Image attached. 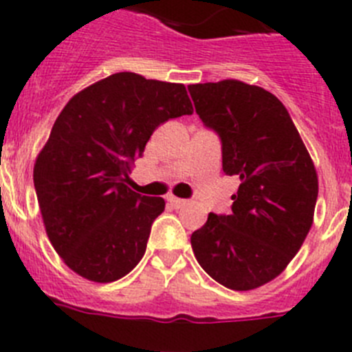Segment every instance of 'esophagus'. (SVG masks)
Instances as JSON below:
<instances>
[{
	"label": "esophagus",
	"mask_w": 352,
	"mask_h": 352,
	"mask_svg": "<svg viewBox=\"0 0 352 352\" xmlns=\"http://www.w3.org/2000/svg\"><path fill=\"white\" fill-rule=\"evenodd\" d=\"M167 201H169V204L173 208H176V210H178V208H183L186 204V201L185 199H179V197H174V195H170V197H167Z\"/></svg>",
	"instance_id": "34e87169"
}]
</instances>
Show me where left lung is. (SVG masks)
<instances>
[{
    "label": "left lung",
    "instance_id": "8db88e82",
    "mask_svg": "<svg viewBox=\"0 0 352 352\" xmlns=\"http://www.w3.org/2000/svg\"><path fill=\"white\" fill-rule=\"evenodd\" d=\"M195 113L219 133L222 169L238 176L231 214H208L192 232L201 268L232 291L280 275L314 222L317 173L296 126L275 95L241 80L188 86Z\"/></svg>",
    "mask_w": 352,
    "mask_h": 352
}]
</instances>
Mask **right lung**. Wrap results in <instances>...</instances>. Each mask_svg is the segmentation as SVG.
I'll list each match as a JSON object with an SVG mask.
<instances>
[{
	"instance_id": "add662e5",
	"label": "right lung",
	"mask_w": 352,
	"mask_h": 352,
	"mask_svg": "<svg viewBox=\"0 0 352 352\" xmlns=\"http://www.w3.org/2000/svg\"><path fill=\"white\" fill-rule=\"evenodd\" d=\"M194 113L183 84L120 72L68 100L33 169L43 226L68 268L114 282L146 252L151 223L166 208L126 186L158 125Z\"/></svg>"
}]
</instances>
